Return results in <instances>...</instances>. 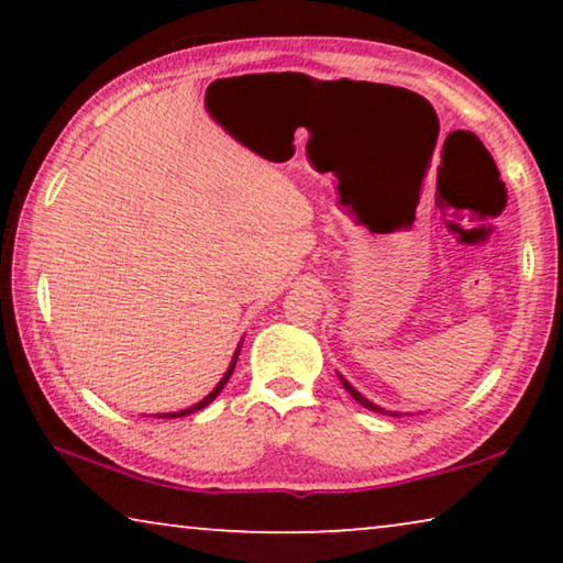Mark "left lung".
<instances>
[{"mask_svg": "<svg viewBox=\"0 0 563 563\" xmlns=\"http://www.w3.org/2000/svg\"><path fill=\"white\" fill-rule=\"evenodd\" d=\"M341 382H343V387H345V391H349V395H351L353 399H356V402H358V405H364V407H366V410H374V412H382V415H395V418H399V412H387V410H384V407H379V405H374V402H368V399H366L364 395H361V391H356V389H353V387H351V384L343 379V376H341Z\"/></svg>", "mask_w": 563, "mask_h": 563, "instance_id": "left-lung-1", "label": "left lung"}]
</instances>
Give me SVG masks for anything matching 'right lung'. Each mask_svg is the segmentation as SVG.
<instances>
[{
  "label": "right lung",
  "mask_w": 563,
  "mask_h": 563,
  "mask_svg": "<svg viewBox=\"0 0 563 563\" xmlns=\"http://www.w3.org/2000/svg\"><path fill=\"white\" fill-rule=\"evenodd\" d=\"M238 353H241V345H238V351H235V356H233V364H230V368H228V372H225V376H222V379L218 382V387H214L212 391H210V395H207L205 399H202V402H197V405H191V407H187V410H179V412H166V415H156V418H184V415H191V412H199V410H202V407H207V405H210L212 402V399L214 397H218L220 395V391H222V387H225V384H228V379H230V376H233V368H235V361H238Z\"/></svg>",
  "instance_id": "add662e5"
}]
</instances>
